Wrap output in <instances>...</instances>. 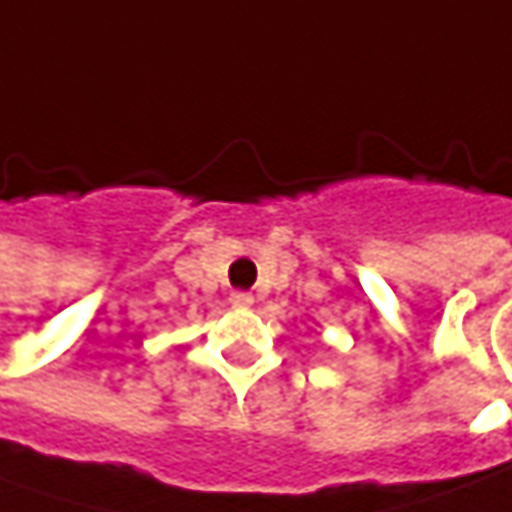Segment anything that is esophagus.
<instances>
[{
	"label": "esophagus",
	"instance_id": "obj_1",
	"mask_svg": "<svg viewBox=\"0 0 512 512\" xmlns=\"http://www.w3.org/2000/svg\"><path fill=\"white\" fill-rule=\"evenodd\" d=\"M230 305L250 307L253 305V293H245V290H236V293H230Z\"/></svg>",
	"mask_w": 512,
	"mask_h": 512
}]
</instances>
